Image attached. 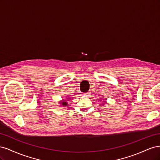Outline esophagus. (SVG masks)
<instances>
[{
    "label": "esophagus",
    "mask_w": 160,
    "mask_h": 160,
    "mask_svg": "<svg viewBox=\"0 0 160 160\" xmlns=\"http://www.w3.org/2000/svg\"><path fill=\"white\" fill-rule=\"evenodd\" d=\"M83 95H85V96H89V93H83Z\"/></svg>",
    "instance_id": "34e87169"
}]
</instances>
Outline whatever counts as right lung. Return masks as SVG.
Here are the masks:
<instances>
[{
    "label": "right lung",
    "instance_id": "add662e5",
    "mask_svg": "<svg viewBox=\"0 0 160 160\" xmlns=\"http://www.w3.org/2000/svg\"><path fill=\"white\" fill-rule=\"evenodd\" d=\"M60 104L62 106H66L67 105V101L66 100H62V101H61V102H60Z\"/></svg>",
    "mask_w": 160,
    "mask_h": 160
}]
</instances>
